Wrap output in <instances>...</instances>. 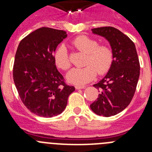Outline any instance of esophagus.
I'll return each mask as SVG.
<instances>
[{
	"label": "esophagus",
	"mask_w": 152,
	"mask_h": 152,
	"mask_svg": "<svg viewBox=\"0 0 152 152\" xmlns=\"http://www.w3.org/2000/svg\"><path fill=\"white\" fill-rule=\"evenodd\" d=\"M75 88L77 90H79V89H84V88H85V86H79V85H76L75 86Z\"/></svg>",
	"instance_id": "obj_1"
}]
</instances>
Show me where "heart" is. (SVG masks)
I'll return each instance as SVG.
<instances>
[{
	"label": "heart",
	"mask_w": 152,
	"mask_h": 152,
	"mask_svg": "<svg viewBox=\"0 0 152 152\" xmlns=\"http://www.w3.org/2000/svg\"><path fill=\"white\" fill-rule=\"evenodd\" d=\"M74 46L87 54L84 68H73L67 74V80L76 85H84L96 77V73L104 75L108 72L113 61L112 49L106 45H98L96 40L88 36H80L72 42ZM56 64L58 68L67 70L71 67L68 51L64 45L56 49L54 55Z\"/></svg>",
	"instance_id": "1"
}]
</instances>
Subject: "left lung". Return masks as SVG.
Instances as JSON below:
<instances>
[{
  "label": "left lung",
  "instance_id": "obj_1",
  "mask_svg": "<svg viewBox=\"0 0 152 152\" xmlns=\"http://www.w3.org/2000/svg\"><path fill=\"white\" fill-rule=\"evenodd\" d=\"M93 34L107 40L113 61L107 75L94 87L100 92L91 109L99 116H112L128 107L140 75V64L134 42L121 31L111 26L94 28Z\"/></svg>",
  "mask_w": 152,
  "mask_h": 152
}]
</instances>
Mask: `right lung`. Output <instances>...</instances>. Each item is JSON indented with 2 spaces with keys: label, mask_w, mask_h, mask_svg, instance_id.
<instances>
[{
  "label": "right lung",
  "mask_w": 152,
  "mask_h": 152,
  "mask_svg": "<svg viewBox=\"0 0 152 152\" xmlns=\"http://www.w3.org/2000/svg\"><path fill=\"white\" fill-rule=\"evenodd\" d=\"M67 36L63 30L42 27L23 39L17 48L14 84L24 105L39 116L52 117L61 113L75 90L64 82L54 58L58 45Z\"/></svg>",
  "instance_id": "add662e5"
}]
</instances>
